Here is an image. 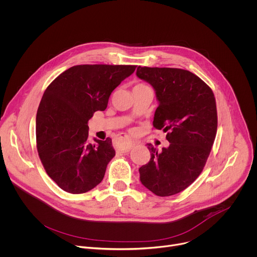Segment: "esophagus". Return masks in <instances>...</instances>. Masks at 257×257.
<instances>
[{
	"mask_svg": "<svg viewBox=\"0 0 257 257\" xmlns=\"http://www.w3.org/2000/svg\"><path fill=\"white\" fill-rule=\"evenodd\" d=\"M121 141L123 143L122 150H130L135 145V143L128 137H121Z\"/></svg>",
	"mask_w": 257,
	"mask_h": 257,
	"instance_id": "obj_1",
	"label": "esophagus"
}]
</instances>
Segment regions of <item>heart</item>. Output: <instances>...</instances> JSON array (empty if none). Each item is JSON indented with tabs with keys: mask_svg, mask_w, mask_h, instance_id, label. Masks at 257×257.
Returning <instances> with one entry per match:
<instances>
[{
	"mask_svg": "<svg viewBox=\"0 0 257 257\" xmlns=\"http://www.w3.org/2000/svg\"><path fill=\"white\" fill-rule=\"evenodd\" d=\"M135 87H147L145 84H137Z\"/></svg>",
	"mask_w": 257,
	"mask_h": 257,
	"instance_id": "obj_1",
	"label": "heart"
}]
</instances>
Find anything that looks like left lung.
Segmentation results:
<instances>
[{
	"mask_svg": "<svg viewBox=\"0 0 257 257\" xmlns=\"http://www.w3.org/2000/svg\"><path fill=\"white\" fill-rule=\"evenodd\" d=\"M138 78L155 90L159 105L154 128L167 132V148L148 143L150 161L139 168L140 181L157 196L186 189L202 172L217 132L215 97L195 74L177 68H137Z\"/></svg>",
	"mask_w": 257,
	"mask_h": 257,
	"instance_id": "obj_1",
	"label": "left lung"
}]
</instances>
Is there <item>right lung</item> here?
<instances>
[{
  "label": "right lung",
  "mask_w": 257,
  "mask_h": 257,
  "mask_svg": "<svg viewBox=\"0 0 257 257\" xmlns=\"http://www.w3.org/2000/svg\"><path fill=\"white\" fill-rule=\"evenodd\" d=\"M136 69L133 65H77L46 89L36 117L37 149L52 180L66 192L96 187L115 156L111 138L88 143V121L104 111L113 90Z\"/></svg>",
  "instance_id": "obj_1"
}]
</instances>
